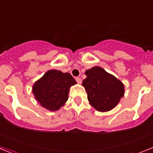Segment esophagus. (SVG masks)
Here are the masks:
<instances>
[{
  "label": "esophagus",
  "instance_id": "1",
  "mask_svg": "<svg viewBox=\"0 0 153 153\" xmlns=\"http://www.w3.org/2000/svg\"><path fill=\"white\" fill-rule=\"evenodd\" d=\"M76 80L77 83H79V84H81V83H82V80H81V79L79 77L76 78Z\"/></svg>",
  "mask_w": 153,
  "mask_h": 153
}]
</instances>
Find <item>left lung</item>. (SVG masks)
<instances>
[{
  "mask_svg": "<svg viewBox=\"0 0 153 153\" xmlns=\"http://www.w3.org/2000/svg\"><path fill=\"white\" fill-rule=\"evenodd\" d=\"M85 74L83 86L90 105L99 112H108L116 107L125 93L123 83L98 66L86 70Z\"/></svg>",
  "mask_w": 153,
  "mask_h": 153,
  "instance_id": "obj_1",
  "label": "left lung"
}]
</instances>
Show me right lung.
Returning a JSON list of instances; mask_svg holds the SVG:
<instances>
[{
    "instance_id": "add662e5",
    "label": "right lung",
    "mask_w": 153,
    "mask_h": 153,
    "mask_svg": "<svg viewBox=\"0 0 153 153\" xmlns=\"http://www.w3.org/2000/svg\"><path fill=\"white\" fill-rule=\"evenodd\" d=\"M76 84L69 73L50 70L33 85L32 92L40 106L50 111L60 109L68 100L70 88Z\"/></svg>"
}]
</instances>
